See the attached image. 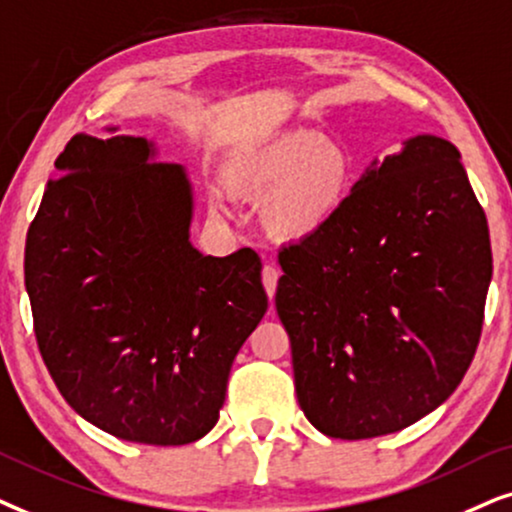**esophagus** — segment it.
<instances>
[{
    "label": "esophagus",
    "instance_id": "obj_1",
    "mask_svg": "<svg viewBox=\"0 0 512 512\" xmlns=\"http://www.w3.org/2000/svg\"><path fill=\"white\" fill-rule=\"evenodd\" d=\"M278 276H281V271H278V269L274 267V264H264V269H262V283H264V290H267L269 299H274V295H276Z\"/></svg>",
    "mask_w": 512,
    "mask_h": 512
}]
</instances>
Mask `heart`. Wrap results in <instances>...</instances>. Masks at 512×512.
Masks as SVG:
<instances>
[{
  "instance_id": "heart-1",
  "label": "heart",
  "mask_w": 512,
  "mask_h": 512,
  "mask_svg": "<svg viewBox=\"0 0 512 512\" xmlns=\"http://www.w3.org/2000/svg\"><path fill=\"white\" fill-rule=\"evenodd\" d=\"M349 152L311 128H290L245 149L227 163V182L245 199L262 201V222L283 241H306L337 222L349 201ZM224 213L222 196H210Z\"/></svg>"
}]
</instances>
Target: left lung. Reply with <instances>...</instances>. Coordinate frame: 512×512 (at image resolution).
I'll use <instances>...</instances> for the list:
<instances>
[{"label":"left lung","instance_id":"1","mask_svg":"<svg viewBox=\"0 0 512 512\" xmlns=\"http://www.w3.org/2000/svg\"><path fill=\"white\" fill-rule=\"evenodd\" d=\"M278 262L297 400L320 433L403 431L461 384L480 342L492 245L452 142L414 135L372 161L337 222Z\"/></svg>","mask_w":512,"mask_h":512}]
</instances>
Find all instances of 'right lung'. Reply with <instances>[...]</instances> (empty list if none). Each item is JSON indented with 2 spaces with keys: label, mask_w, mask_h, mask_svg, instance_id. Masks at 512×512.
Here are the masks:
<instances>
[{
  "label": "right lung",
  "mask_w": 512,
  "mask_h": 512,
  "mask_svg": "<svg viewBox=\"0 0 512 512\" xmlns=\"http://www.w3.org/2000/svg\"><path fill=\"white\" fill-rule=\"evenodd\" d=\"M79 133L27 231L34 335L67 405L114 438L187 445L220 419L229 370L269 299L250 248L189 243L185 168L154 142Z\"/></svg>",
  "instance_id": "1"
}]
</instances>
